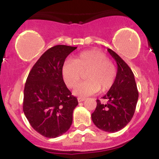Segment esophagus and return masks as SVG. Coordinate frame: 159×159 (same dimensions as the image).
Masks as SVG:
<instances>
[{
    "instance_id": "esophagus-1",
    "label": "esophagus",
    "mask_w": 159,
    "mask_h": 159,
    "mask_svg": "<svg viewBox=\"0 0 159 159\" xmlns=\"http://www.w3.org/2000/svg\"><path fill=\"white\" fill-rule=\"evenodd\" d=\"M77 100H78V101H79V102H83V101H84L85 100H86V98H83V97H78Z\"/></svg>"
}]
</instances>
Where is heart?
I'll list each match as a JSON object with an SVG mask.
<instances>
[{
    "label": "heart",
    "instance_id": "obj_1",
    "mask_svg": "<svg viewBox=\"0 0 159 159\" xmlns=\"http://www.w3.org/2000/svg\"><path fill=\"white\" fill-rule=\"evenodd\" d=\"M87 71L88 79L73 90V94L86 97L98 92L107 91L114 85L117 76L115 66L107 56L99 50H88L80 53L74 60H67L62 66V76L70 88L77 86L82 73Z\"/></svg>",
    "mask_w": 159,
    "mask_h": 159
}]
</instances>
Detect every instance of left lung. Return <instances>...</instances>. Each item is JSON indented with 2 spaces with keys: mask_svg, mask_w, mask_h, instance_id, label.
I'll list each match as a JSON object with an SVG mask.
<instances>
[{
  "mask_svg": "<svg viewBox=\"0 0 159 159\" xmlns=\"http://www.w3.org/2000/svg\"><path fill=\"white\" fill-rule=\"evenodd\" d=\"M107 51L117 62V76L112 87L103 97L108 103L102 104L97 100V107L91 117L99 129L117 132L132 119L138 103V91L131 68L113 50L107 48Z\"/></svg>",
  "mask_w": 159,
  "mask_h": 159,
  "instance_id": "8db88e82",
  "label": "left lung"
}]
</instances>
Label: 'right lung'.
<instances>
[{
	"mask_svg": "<svg viewBox=\"0 0 159 159\" xmlns=\"http://www.w3.org/2000/svg\"><path fill=\"white\" fill-rule=\"evenodd\" d=\"M76 47L58 45L47 50L33 66L24 89L23 111L31 126L42 136L54 138L70 129L76 97L64 83L62 66Z\"/></svg>",
	"mask_w": 159,
	"mask_h": 159,
	"instance_id": "right-lung-1",
	"label": "right lung"
}]
</instances>
